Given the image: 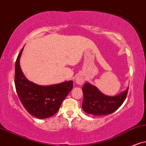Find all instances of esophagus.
<instances>
[{"mask_svg": "<svg viewBox=\"0 0 146 146\" xmlns=\"http://www.w3.org/2000/svg\"><path fill=\"white\" fill-rule=\"evenodd\" d=\"M84 79L82 77L79 76L76 78V82L78 84H82L83 83H84Z\"/></svg>", "mask_w": 146, "mask_h": 146, "instance_id": "obj_1", "label": "esophagus"}]
</instances>
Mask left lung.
Segmentation results:
<instances>
[{
	"label": "left lung",
	"instance_id": "obj_1",
	"mask_svg": "<svg viewBox=\"0 0 146 146\" xmlns=\"http://www.w3.org/2000/svg\"><path fill=\"white\" fill-rule=\"evenodd\" d=\"M128 90L127 88L125 92L116 96H108L101 93L96 87L86 83L82 88L84 94L83 110L86 113L96 116L111 114L124 102Z\"/></svg>",
	"mask_w": 146,
	"mask_h": 146
}]
</instances>
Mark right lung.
<instances>
[{
  "label": "right lung",
  "mask_w": 146,
  "mask_h": 146,
  "mask_svg": "<svg viewBox=\"0 0 146 146\" xmlns=\"http://www.w3.org/2000/svg\"><path fill=\"white\" fill-rule=\"evenodd\" d=\"M23 48L15 62V85L17 93L24 108L38 119L54 115L73 86V81L48 86H38L25 78L20 67L19 60Z\"/></svg>",
  "instance_id": "add662e5"
}]
</instances>
